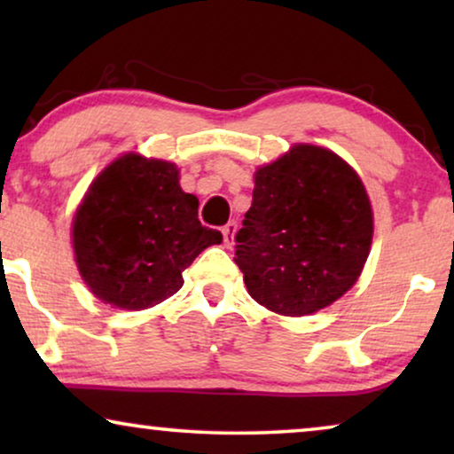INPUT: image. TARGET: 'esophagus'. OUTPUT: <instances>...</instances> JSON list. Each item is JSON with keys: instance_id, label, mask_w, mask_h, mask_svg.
<instances>
[{"instance_id": "esophagus-1", "label": "esophagus", "mask_w": 454, "mask_h": 454, "mask_svg": "<svg viewBox=\"0 0 454 454\" xmlns=\"http://www.w3.org/2000/svg\"><path fill=\"white\" fill-rule=\"evenodd\" d=\"M235 233H238V223L229 221L225 227H223V241H225L227 247L235 246Z\"/></svg>"}]
</instances>
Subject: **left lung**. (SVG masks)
Masks as SVG:
<instances>
[{
	"mask_svg": "<svg viewBox=\"0 0 454 454\" xmlns=\"http://www.w3.org/2000/svg\"><path fill=\"white\" fill-rule=\"evenodd\" d=\"M235 264L270 312L306 316L347 294L368 260L374 216L362 179L339 154L295 145L254 176Z\"/></svg>",
	"mask_w": 454,
	"mask_h": 454,
	"instance_id": "1",
	"label": "left lung"
}]
</instances>
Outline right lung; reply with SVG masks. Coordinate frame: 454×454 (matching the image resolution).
<instances>
[{
  "instance_id": "right-lung-1",
  "label": "right lung",
  "mask_w": 454,
  "mask_h": 454,
  "mask_svg": "<svg viewBox=\"0 0 454 454\" xmlns=\"http://www.w3.org/2000/svg\"><path fill=\"white\" fill-rule=\"evenodd\" d=\"M72 241L80 275L98 300L146 309L177 294L182 272L223 235L198 221V198L179 188L176 165L128 153L90 184Z\"/></svg>"
}]
</instances>
